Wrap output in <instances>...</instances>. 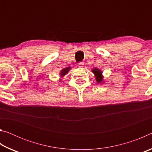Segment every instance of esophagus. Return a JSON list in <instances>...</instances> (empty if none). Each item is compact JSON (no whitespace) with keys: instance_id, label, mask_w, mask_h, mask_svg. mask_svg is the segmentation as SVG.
Here are the masks:
<instances>
[{"instance_id":"obj_1","label":"esophagus","mask_w":152,"mask_h":152,"mask_svg":"<svg viewBox=\"0 0 152 152\" xmlns=\"http://www.w3.org/2000/svg\"><path fill=\"white\" fill-rule=\"evenodd\" d=\"M78 66V67H79L80 68H83V67H84L83 64H82V63H79Z\"/></svg>"}]
</instances>
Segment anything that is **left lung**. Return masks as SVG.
<instances>
[{
	"instance_id": "obj_1",
	"label": "left lung",
	"mask_w": 152,
	"mask_h": 152,
	"mask_svg": "<svg viewBox=\"0 0 152 152\" xmlns=\"http://www.w3.org/2000/svg\"><path fill=\"white\" fill-rule=\"evenodd\" d=\"M92 73L94 74L95 78H96V80L98 82V83H101V84H103V76L102 75V72L99 70V69L94 68L92 70Z\"/></svg>"
}]
</instances>
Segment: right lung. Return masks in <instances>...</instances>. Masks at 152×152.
<instances>
[{
	"label": "right lung",
	"mask_w": 152,
	"mask_h": 152,
	"mask_svg": "<svg viewBox=\"0 0 152 152\" xmlns=\"http://www.w3.org/2000/svg\"><path fill=\"white\" fill-rule=\"evenodd\" d=\"M70 70H71V67H66V68L62 69V70H61L60 71V76H61V77L64 76L66 75V74H68V72L70 71Z\"/></svg>",
	"instance_id": "1"
}]
</instances>
